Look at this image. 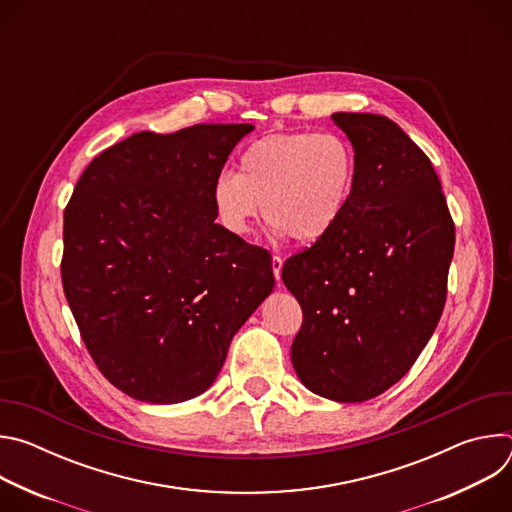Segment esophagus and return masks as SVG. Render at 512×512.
Wrapping results in <instances>:
<instances>
[{
    "mask_svg": "<svg viewBox=\"0 0 512 512\" xmlns=\"http://www.w3.org/2000/svg\"><path fill=\"white\" fill-rule=\"evenodd\" d=\"M271 267H273V275H275V279L279 281V279H281V267H283V259H281V257H277V255H273V259H271Z\"/></svg>",
    "mask_w": 512,
    "mask_h": 512,
    "instance_id": "1",
    "label": "esophagus"
}]
</instances>
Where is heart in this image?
<instances>
[{
	"label": "heart",
	"instance_id": "obj_1",
	"mask_svg": "<svg viewBox=\"0 0 512 512\" xmlns=\"http://www.w3.org/2000/svg\"><path fill=\"white\" fill-rule=\"evenodd\" d=\"M356 174V152L340 133H269L247 145L239 174L216 178L212 206L218 223L237 237L251 233L265 208L277 233L314 245L342 221Z\"/></svg>",
	"mask_w": 512,
	"mask_h": 512
}]
</instances>
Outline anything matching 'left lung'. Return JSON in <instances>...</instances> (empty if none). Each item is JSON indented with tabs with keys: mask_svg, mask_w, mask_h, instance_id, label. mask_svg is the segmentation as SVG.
Here are the masks:
<instances>
[{
	"mask_svg": "<svg viewBox=\"0 0 512 512\" xmlns=\"http://www.w3.org/2000/svg\"><path fill=\"white\" fill-rule=\"evenodd\" d=\"M356 152L336 229L281 269L302 306L291 364L312 393L369 401L417 360L446 304L454 223L429 158L389 117L334 113Z\"/></svg>",
	"mask_w": 512,
	"mask_h": 512,
	"instance_id": "1",
	"label": "left lung"
}]
</instances>
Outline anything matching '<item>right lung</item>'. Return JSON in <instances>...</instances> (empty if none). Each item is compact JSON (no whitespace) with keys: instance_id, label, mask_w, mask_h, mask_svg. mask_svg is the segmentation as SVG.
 <instances>
[{"instance_id":"1","label":"right lung","mask_w":512,"mask_h":512,"mask_svg":"<svg viewBox=\"0 0 512 512\" xmlns=\"http://www.w3.org/2000/svg\"><path fill=\"white\" fill-rule=\"evenodd\" d=\"M253 129L135 133L87 166L64 210L66 302L103 377L137 401L204 393L275 285L271 255L214 223L212 186Z\"/></svg>"}]
</instances>
